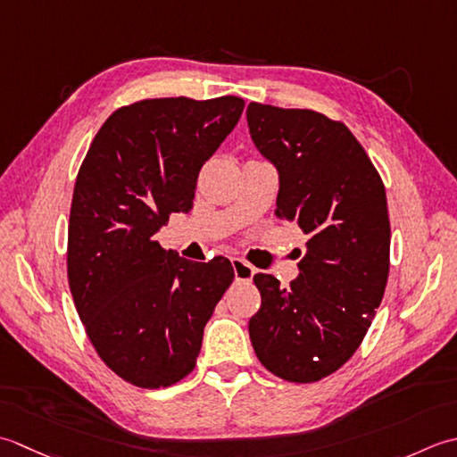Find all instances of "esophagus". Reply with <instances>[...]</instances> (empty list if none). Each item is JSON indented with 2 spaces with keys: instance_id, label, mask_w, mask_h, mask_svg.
<instances>
[{
  "instance_id": "1",
  "label": "esophagus",
  "mask_w": 457,
  "mask_h": 457,
  "mask_svg": "<svg viewBox=\"0 0 457 457\" xmlns=\"http://www.w3.org/2000/svg\"><path fill=\"white\" fill-rule=\"evenodd\" d=\"M232 270H235V278L238 282H250L256 274V268L245 262L242 258H232Z\"/></svg>"
}]
</instances>
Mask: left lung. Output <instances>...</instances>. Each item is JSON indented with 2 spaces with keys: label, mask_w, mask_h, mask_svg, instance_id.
I'll use <instances>...</instances> for the list:
<instances>
[{
  "label": "left lung",
  "mask_w": 457,
  "mask_h": 457,
  "mask_svg": "<svg viewBox=\"0 0 457 457\" xmlns=\"http://www.w3.org/2000/svg\"><path fill=\"white\" fill-rule=\"evenodd\" d=\"M250 137L278 171L276 215L307 235L290 287L256 274L262 305L248 321L276 377L315 383L351 359L383 300L390 222L385 185L349 128L313 110L250 102Z\"/></svg>",
  "instance_id": "8db88e82"
}]
</instances>
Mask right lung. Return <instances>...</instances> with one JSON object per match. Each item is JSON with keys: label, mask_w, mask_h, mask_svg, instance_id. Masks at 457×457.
Masks as SVG:
<instances>
[{"label": "right lung", "mask_w": 457, "mask_h": 457, "mask_svg": "<svg viewBox=\"0 0 457 457\" xmlns=\"http://www.w3.org/2000/svg\"><path fill=\"white\" fill-rule=\"evenodd\" d=\"M242 110L238 96L136 102L102 124L80 165L69 286L100 359L136 386L189 375L204 325L235 278L230 260L193 262L154 237L171 212L191 211L201 167Z\"/></svg>", "instance_id": "obj_1"}]
</instances>
